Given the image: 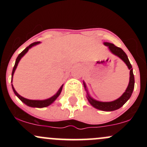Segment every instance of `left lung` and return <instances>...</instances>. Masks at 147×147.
Wrapping results in <instances>:
<instances>
[{
  "instance_id": "left-lung-1",
  "label": "left lung",
  "mask_w": 147,
  "mask_h": 147,
  "mask_svg": "<svg viewBox=\"0 0 147 147\" xmlns=\"http://www.w3.org/2000/svg\"><path fill=\"white\" fill-rule=\"evenodd\" d=\"M104 45L107 46L109 48V50L112 54L114 55L119 57L127 65L129 70H130V77H129V83L126 88L125 92L122 94V95L120 97L115 99V100L112 101V102H100V101H97L96 99H93L92 97H90L89 95L88 91L87 90L86 85L85 82H84V86L85 88V90L87 92V99L89 103L91 104V106H93L95 109H98V110L103 111H113L119 109L124 105L125 103L127 102L130 99L131 95L133 93V89H134V84H135V79L134 75H133L132 65L130 63V61L128 59L127 55L120 48L115 46L113 43H109V42H104Z\"/></svg>"
}]
</instances>
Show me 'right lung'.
I'll return each mask as SVG.
<instances>
[{
	"label": "right lung",
	"instance_id": "1",
	"mask_svg": "<svg viewBox=\"0 0 147 147\" xmlns=\"http://www.w3.org/2000/svg\"><path fill=\"white\" fill-rule=\"evenodd\" d=\"M40 43H41V42H34V43H32V44H30L29 45V46L27 47V48H25L23 52H21V53L19 54V55H18L17 58H16V62H15V64H14V68H13L12 73H11V83H12L13 76H14V72H15V70H16V68H17L18 64V63H19L20 60L21 59L22 57L24 56V55L28 52V50H29L30 48H32L33 46H35V45L39 44ZM63 84L60 87V88L59 89L58 91H57V93L55 94V95H54L52 97H50V98L46 99H43V100H32V99H26V98H25V97H22V96L20 95L19 94L16 92V90L14 89V86H13V85L11 84V87H12L13 91H14L15 95H16L18 97V99H19L22 102H23L25 104H26L27 106H30V107H33V108H44V107H47V106H50V104H52V103L56 100L57 97L60 95L61 92L62 88H63Z\"/></svg>",
	"mask_w": 147,
	"mask_h": 147
}]
</instances>
